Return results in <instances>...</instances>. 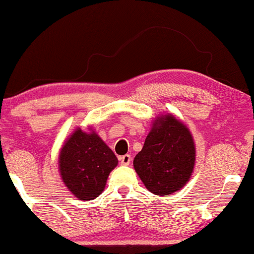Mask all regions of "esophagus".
Wrapping results in <instances>:
<instances>
[{
  "mask_svg": "<svg viewBox=\"0 0 254 254\" xmlns=\"http://www.w3.org/2000/svg\"><path fill=\"white\" fill-rule=\"evenodd\" d=\"M119 160H120L121 165H129L130 160H132V157H130L129 154H125V156L119 158Z\"/></svg>",
  "mask_w": 254,
  "mask_h": 254,
  "instance_id": "34e87169",
  "label": "esophagus"
}]
</instances>
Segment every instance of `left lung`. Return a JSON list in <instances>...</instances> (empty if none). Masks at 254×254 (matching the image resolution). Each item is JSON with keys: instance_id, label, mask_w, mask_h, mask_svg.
<instances>
[{"instance_id": "left-lung-1", "label": "left lung", "mask_w": 254, "mask_h": 254, "mask_svg": "<svg viewBox=\"0 0 254 254\" xmlns=\"http://www.w3.org/2000/svg\"><path fill=\"white\" fill-rule=\"evenodd\" d=\"M195 142L190 130L174 115H160L134 158V169L146 189L158 196L178 191L191 177Z\"/></svg>"}]
</instances>
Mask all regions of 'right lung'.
Instances as JSON below:
<instances>
[{"label":"right lung","mask_w":254,"mask_h":254,"mask_svg":"<svg viewBox=\"0 0 254 254\" xmlns=\"http://www.w3.org/2000/svg\"><path fill=\"white\" fill-rule=\"evenodd\" d=\"M59 171L67 189L83 201L101 195L118 158L94 130L77 128L59 153Z\"/></svg>","instance_id":"add662e5"}]
</instances>
